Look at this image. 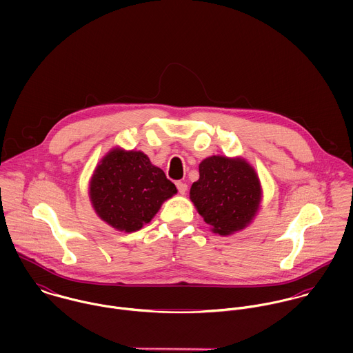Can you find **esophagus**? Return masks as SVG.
I'll return each mask as SVG.
<instances>
[{"instance_id": "obj_1", "label": "esophagus", "mask_w": 353, "mask_h": 353, "mask_svg": "<svg viewBox=\"0 0 353 353\" xmlns=\"http://www.w3.org/2000/svg\"><path fill=\"white\" fill-rule=\"evenodd\" d=\"M176 188H178V192H179L181 194H185V193L188 192V185H186L185 182H178V183H176Z\"/></svg>"}]
</instances>
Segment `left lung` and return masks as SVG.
<instances>
[{"label":"left lung","instance_id":"8db88e82","mask_svg":"<svg viewBox=\"0 0 353 353\" xmlns=\"http://www.w3.org/2000/svg\"><path fill=\"white\" fill-rule=\"evenodd\" d=\"M200 179L190 200L206 224L219 235L246 228L259 209L261 183L252 165L241 157L210 156L200 163Z\"/></svg>","mask_w":353,"mask_h":353}]
</instances>
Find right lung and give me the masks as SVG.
I'll list each match as a JSON object with an SVG mask.
<instances>
[{"mask_svg": "<svg viewBox=\"0 0 353 353\" xmlns=\"http://www.w3.org/2000/svg\"><path fill=\"white\" fill-rule=\"evenodd\" d=\"M176 192L145 153L121 148L111 150L101 159L90 182V199L97 214L125 232L143 228Z\"/></svg>", "mask_w": 353, "mask_h": 353, "instance_id": "1", "label": "right lung"}]
</instances>
